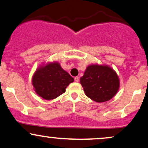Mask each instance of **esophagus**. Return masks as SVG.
<instances>
[{"label":"esophagus","instance_id":"1","mask_svg":"<svg viewBox=\"0 0 148 148\" xmlns=\"http://www.w3.org/2000/svg\"><path fill=\"white\" fill-rule=\"evenodd\" d=\"M79 76H76V77H74V81H75V82H79Z\"/></svg>","mask_w":148,"mask_h":148}]
</instances>
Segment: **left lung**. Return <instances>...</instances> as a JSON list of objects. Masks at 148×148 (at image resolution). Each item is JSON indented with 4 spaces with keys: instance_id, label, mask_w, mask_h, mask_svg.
<instances>
[{
    "instance_id": "left-lung-1",
    "label": "left lung",
    "mask_w": 148,
    "mask_h": 148,
    "mask_svg": "<svg viewBox=\"0 0 148 148\" xmlns=\"http://www.w3.org/2000/svg\"><path fill=\"white\" fill-rule=\"evenodd\" d=\"M80 80L86 96L99 103L113 97L120 86L118 75L108 66H88Z\"/></svg>"
}]
</instances>
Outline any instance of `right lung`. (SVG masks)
Segmentation results:
<instances>
[{
	"label": "right lung",
	"mask_w": 148,
	"mask_h": 148,
	"mask_svg": "<svg viewBox=\"0 0 148 148\" xmlns=\"http://www.w3.org/2000/svg\"><path fill=\"white\" fill-rule=\"evenodd\" d=\"M73 81L74 79L61 68L58 62L40 67L33 77V85L35 92L47 100L53 99L60 96Z\"/></svg>",
	"instance_id": "right-lung-1"
}]
</instances>
